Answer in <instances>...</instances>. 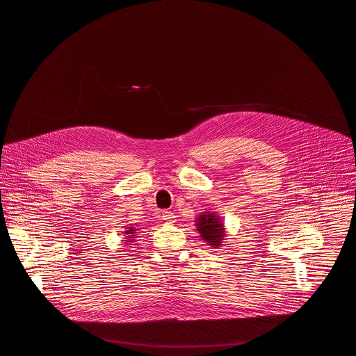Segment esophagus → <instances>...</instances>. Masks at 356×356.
<instances>
[{
  "label": "esophagus",
  "instance_id": "34e87169",
  "mask_svg": "<svg viewBox=\"0 0 356 356\" xmlns=\"http://www.w3.org/2000/svg\"><path fill=\"white\" fill-rule=\"evenodd\" d=\"M161 218H163V220H164L165 223H174V219H175L174 213L167 211V210H164V211L161 213Z\"/></svg>",
  "mask_w": 356,
  "mask_h": 356
}]
</instances>
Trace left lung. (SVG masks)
<instances>
[{"label": "left lung", "instance_id": "obj_1", "mask_svg": "<svg viewBox=\"0 0 356 356\" xmlns=\"http://www.w3.org/2000/svg\"><path fill=\"white\" fill-rule=\"evenodd\" d=\"M196 230L200 234L202 240L207 243V245L213 248H219L225 243L226 229L225 222L215 211H204L200 213L199 218L195 222Z\"/></svg>", "mask_w": 356, "mask_h": 356}]
</instances>
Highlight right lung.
Listing matches in <instances>:
<instances>
[{
    "instance_id": "1",
    "label": "right lung",
    "mask_w": 356,
    "mask_h": 356,
    "mask_svg": "<svg viewBox=\"0 0 356 356\" xmlns=\"http://www.w3.org/2000/svg\"><path fill=\"white\" fill-rule=\"evenodd\" d=\"M136 230L137 229H134V227H127V230L124 232V247L127 245V248L134 243V236H136Z\"/></svg>"
}]
</instances>
